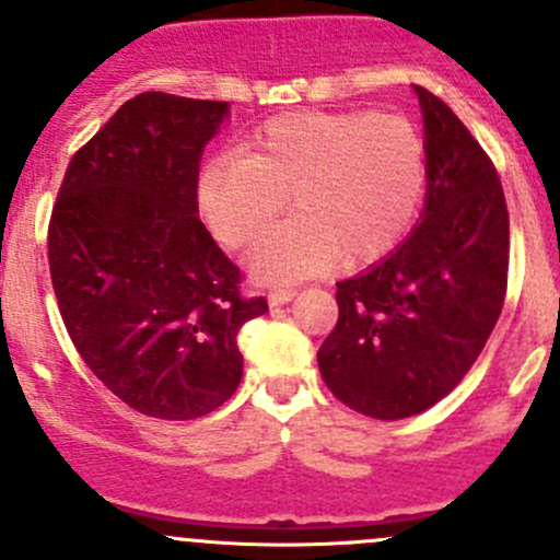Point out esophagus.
Wrapping results in <instances>:
<instances>
[{"instance_id": "1", "label": "esophagus", "mask_w": 560, "mask_h": 560, "mask_svg": "<svg viewBox=\"0 0 560 560\" xmlns=\"http://www.w3.org/2000/svg\"><path fill=\"white\" fill-rule=\"evenodd\" d=\"M295 295H298V292L292 290V287H284V290H273V292H270L268 301H270V306H284V303H290Z\"/></svg>"}]
</instances>
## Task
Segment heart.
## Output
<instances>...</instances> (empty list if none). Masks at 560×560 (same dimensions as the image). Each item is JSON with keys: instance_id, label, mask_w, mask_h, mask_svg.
I'll return each mask as SVG.
<instances>
[{"instance_id": "obj_1", "label": "heart", "mask_w": 560, "mask_h": 560, "mask_svg": "<svg viewBox=\"0 0 560 560\" xmlns=\"http://www.w3.org/2000/svg\"><path fill=\"white\" fill-rule=\"evenodd\" d=\"M425 143L398 113L298 110L265 121L241 151L213 156L197 178L208 228L246 246L287 206L298 217L257 241L259 281H298L336 262L360 268L404 241L422 206Z\"/></svg>"}]
</instances>
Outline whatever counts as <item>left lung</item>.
Returning a JSON list of instances; mask_svg holds the SVG:
<instances>
[{"label": "left lung", "mask_w": 560, "mask_h": 560, "mask_svg": "<svg viewBox=\"0 0 560 560\" xmlns=\"http://www.w3.org/2000/svg\"><path fill=\"white\" fill-rule=\"evenodd\" d=\"M428 184L409 238L338 281V322L316 352L349 409L404 420L450 395L488 343L506 295L510 213L493 162L436 94L415 86Z\"/></svg>", "instance_id": "obj_1"}]
</instances>
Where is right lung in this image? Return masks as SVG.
I'll use <instances>...</instances> for the list:
<instances>
[{
	"mask_svg": "<svg viewBox=\"0 0 560 560\" xmlns=\"http://www.w3.org/2000/svg\"><path fill=\"white\" fill-rule=\"evenodd\" d=\"M230 103L145 92L72 156L48 228L61 319L83 363L135 411L195 420L244 376L238 330L268 312L197 211L202 149Z\"/></svg>",
	"mask_w": 560,
	"mask_h": 560,
	"instance_id": "obj_1",
	"label": "right lung"
}]
</instances>
